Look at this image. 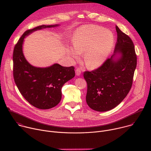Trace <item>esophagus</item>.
Listing matches in <instances>:
<instances>
[{"label":"esophagus","mask_w":151,"mask_h":151,"mask_svg":"<svg viewBox=\"0 0 151 151\" xmlns=\"http://www.w3.org/2000/svg\"><path fill=\"white\" fill-rule=\"evenodd\" d=\"M75 72H76V75L77 76H79V75L81 74V69H80L79 68H77V69H76Z\"/></svg>","instance_id":"1"}]
</instances>
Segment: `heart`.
<instances>
[{
    "instance_id": "1",
    "label": "heart",
    "mask_w": 151,
    "mask_h": 151,
    "mask_svg": "<svg viewBox=\"0 0 151 151\" xmlns=\"http://www.w3.org/2000/svg\"><path fill=\"white\" fill-rule=\"evenodd\" d=\"M114 43V36L109 30L99 26L81 27L75 33L72 44L73 49L68 47L67 54L73 60L82 54L83 61L87 68L94 69L105 61L111 53Z\"/></svg>"
}]
</instances>
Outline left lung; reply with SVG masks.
Returning a JSON list of instances; mask_svg holds the SVG:
<instances>
[{"label": "left lung", "mask_w": 151, "mask_h": 151, "mask_svg": "<svg viewBox=\"0 0 151 151\" xmlns=\"http://www.w3.org/2000/svg\"><path fill=\"white\" fill-rule=\"evenodd\" d=\"M116 30L117 40L111 58L97 69L83 73L87 83L86 101L98 112L111 110L124 99L132 88L136 68L137 55L132 40L117 26Z\"/></svg>", "instance_id": "left-lung-1"}]
</instances>
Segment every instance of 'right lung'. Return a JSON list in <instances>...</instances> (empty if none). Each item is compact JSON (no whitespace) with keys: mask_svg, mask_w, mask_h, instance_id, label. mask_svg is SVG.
Instances as JSON below:
<instances>
[{"mask_svg":"<svg viewBox=\"0 0 151 151\" xmlns=\"http://www.w3.org/2000/svg\"><path fill=\"white\" fill-rule=\"evenodd\" d=\"M59 25H42L26 30L15 45L13 52V76L20 93L32 106L48 109L57 105L61 99V88L75 75L73 66L63 67L58 64L40 68L32 66L23 52L24 39L31 33Z\"/></svg>","mask_w":151,"mask_h":151,"instance_id":"add662e5","label":"right lung"}]
</instances>
